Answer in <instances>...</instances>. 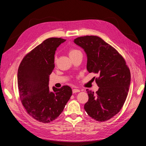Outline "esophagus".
<instances>
[{
    "label": "esophagus",
    "instance_id": "34e87169",
    "mask_svg": "<svg viewBox=\"0 0 146 146\" xmlns=\"http://www.w3.org/2000/svg\"><path fill=\"white\" fill-rule=\"evenodd\" d=\"M80 90L78 89H73V93L75 94V93H77V92H79Z\"/></svg>",
    "mask_w": 146,
    "mask_h": 146
}]
</instances>
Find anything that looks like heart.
<instances>
[{
  "instance_id": "obj_1",
  "label": "heart",
  "mask_w": 146,
  "mask_h": 146,
  "mask_svg": "<svg viewBox=\"0 0 146 146\" xmlns=\"http://www.w3.org/2000/svg\"><path fill=\"white\" fill-rule=\"evenodd\" d=\"M80 53H82V52L78 50V49H76V48H71L68 51V54H69V56H70V57H73V56H74L78 54H80ZM56 58L55 57V60H56Z\"/></svg>"
}]
</instances>
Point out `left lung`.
Segmentation results:
<instances>
[{"label": "left lung", "mask_w": 146, "mask_h": 146, "mask_svg": "<svg viewBox=\"0 0 146 146\" xmlns=\"http://www.w3.org/2000/svg\"><path fill=\"white\" fill-rule=\"evenodd\" d=\"M74 42L86 53L88 72L99 75L95 82L99 88L96 93L86 90L89 99L84 108L96 121H108L120 111L126 100L131 81L129 69L118 51L100 37L80 36Z\"/></svg>", "instance_id": "obj_1"}]
</instances>
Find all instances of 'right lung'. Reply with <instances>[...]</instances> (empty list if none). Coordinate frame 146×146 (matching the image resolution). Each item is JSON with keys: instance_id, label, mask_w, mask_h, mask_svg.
I'll use <instances>...</instances> for the list:
<instances>
[{"instance_id": "add662e5", "label": "right lung", "mask_w": 146, "mask_h": 146, "mask_svg": "<svg viewBox=\"0 0 146 146\" xmlns=\"http://www.w3.org/2000/svg\"><path fill=\"white\" fill-rule=\"evenodd\" d=\"M66 40L50 38L32 50L22 59L18 70V86L22 105L35 120L49 123L63 112L72 95L68 86H48L50 75L54 68L57 48Z\"/></svg>"}]
</instances>
